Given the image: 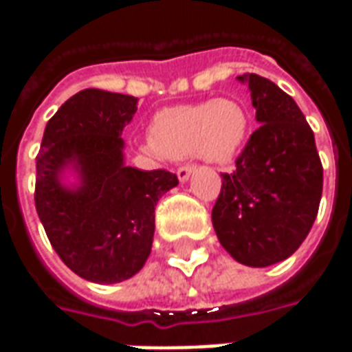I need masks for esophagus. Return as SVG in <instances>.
<instances>
[{
    "mask_svg": "<svg viewBox=\"0 0 352 352\" xmlns=\"http://www.w3.org/2000/svg\"><path fill=\"white\" fill-rule=\"evenodd\" d=\"M194 166H183V168L177 169V177H179V181L181 183H186L188 179H190V175L194 173Z\"/></svg>",
    "mask_w": 352,
    "mask_h": 352,
    "instance_id": "obj_1",
    "label": "esophagus"
}]
</instances>
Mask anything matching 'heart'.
Here are the masks:
<instances>
[{
    "mask_svg": "<svg viewBox=\"0 0 352 352\" xmlns=\"http://www.w3.org/2000/svg\"><path fill=\"white\" fill-rule=\"evenodd\" d=\"M249 113L236 100H209L158 111L151 122V141L138 151L153 160L198 154L213 164H230L245 146Z\"/></svg>",
    "mask_w": 352,
    "mask_h": 352,
    "instance_id": "1",
    "label": "heart"
}]
</instances>
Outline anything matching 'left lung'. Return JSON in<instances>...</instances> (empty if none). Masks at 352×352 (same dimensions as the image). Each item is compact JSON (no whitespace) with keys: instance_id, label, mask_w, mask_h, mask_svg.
<instances>
[{"instance_id":"1","label":"left lung","mask_w":352,"mask_h":352,"mask_svg":"<svg viewBox=\"0 0 352 352\" xmlns=\"http://www.w3.org/2000/svg\"><path fill=\"white\" fill-rule=\"evenodd\" d=\"M249 87L260 128L234 173H222L213 228L239 264L265 267L298 251L317 219L322 164L315 135L296 101L254 73L237 77Z\"/></svg>"}]
</instances>
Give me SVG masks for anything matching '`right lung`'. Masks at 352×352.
I'll return each instance as SVG.
<instances>
[{
	"instance_id": "add662e5",
	"label": "right lung",
	"mask_w": 352,
	"mask_h": 352,
	"mask_svg": "<svg viewBox=\"0 0 352 352\" xmlns=\"http://www.w3.org/2000/svg\"><path fill=\"white\" fill-rule=\"evenodd\" d=\"M135 111L133 96L80 90L47 122L37 154L35 209L50 245L73 273L100 285L145 265L154 207L179 184L166 169L126 166L122 130Z\"/></svg>"
}]
</instances>
